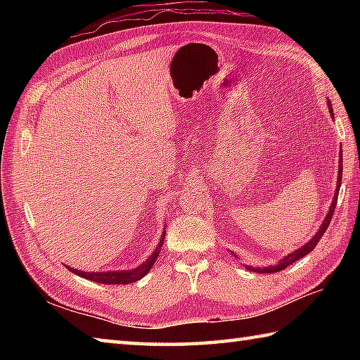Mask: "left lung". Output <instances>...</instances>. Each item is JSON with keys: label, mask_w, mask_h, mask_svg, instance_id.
I'll return each instance as SVG.
<instances>
[{"label": "left lung", "mask_w": 360, "mask_h": 360, "mask_svg": "<svg viewBox=\"0 0 360 360\" xmlns=\"http://www.w3.org/2000/svg\"><path fill=\"white\" fill-rule=\"evenodd\" d=\"M328 111H330V116L334 119L331 102H328ZM339 158H340V160H339V173H338V186H335V193H334V198H333V202H331V205H330V209H328L326 217H325V219L322 221V224H320V227H319V231L316 232V235L312 236V238H311L307 244H303L302 248H298V249L290 252V254H288L286 257H283L277 264H272V266H267V267L244 266V267H246V269H249V271H252V272H262V274L278 272V271H281V269H285V267H288L289 264L295 263L297 259H300V258H303L304 255H308L309 252L317 246V243L320 241V238H322L323 233L326 232L328 226H330V221H331L333 213H334V210H335V204H338V195H339V188H340V184H342V162H343V160H342V153H340ZM231 254H233V252H231ZM233 257H236V255L233 254Z\"/></svg>", "instance_id": "obj_1"}]
</instances>
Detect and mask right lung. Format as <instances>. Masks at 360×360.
I'll return each instance as SVG.
<instances>
[{"label": "right lung", "mask_w": 360, "mask_h": 360, "mask_svg": "<svg viewBox=\"0 0 360 360\" xmlns=\"http://www.w3.org/2000/svg\"><path fill=\"white\" fill-rule=\"evenodd\" d=\"M164 238H165V232H162L160 235V240L158 243L156 249L151 252V255L145 259L142 264H139L134 269H129V271H105V272H85V271H80V269H74L71 266H66L68 271L74 272L75 275H79V277H83L86 280L91 281H97V283H102V285H129V283H134L137 280H141L142 277H145L150 272V269L155 264L156 258L160 252V248H162L164 244Z\"/></svg>", "instance_id": "1"}]
</instances>
